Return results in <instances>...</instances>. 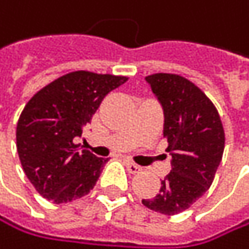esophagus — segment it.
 Listing matches in <instances>:
<instances>
[{
	"instance_id": "1",
	"label": "esophagus",
	"mask_w": 249,
	"mask_h": 249,
	"mask_svg": "<svg viewBox=\"0 0 249 249\" xmlns=\"http://www.w3.org/2000/svg\"><path fill=\"white\" fill-rule=\"evenodd\" d=\"M125 166H127V169H128V172L130 174H139L140 171H142V166H139V165H136L134 162H131L130 159H125Z\"/></svg>"
}]
</instances>
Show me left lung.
Returning a JSON list of instances; mask_svg holds the SVG:
<instances>
[{
    "label": "left lung",
    "instance_id": "8db88e82",
    "mask_svg": "<svg viewBox=\"0 0 249 249\" xmlns=\"http://www.w3.org/2000/svg\"><path fill=\"white\" fill-rule=\"evenodd\" d=\"M146 80L163 107L172 169L159 194L142 203L172 216L190 209L210 188L223 156L225 131L216 106L193 81L168 72Z\"/></svg>",
    "mask_w": 249,
    "mask_h": 249
}]
</instances>
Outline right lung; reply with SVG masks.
I'll list each match as a JSON object with an SVG mask.
<instances>
[{"mask_svg":"<svg viewBox=\"0 0 249 249\" xmlns=\"http://www.w3.org/2000/svg\"><path fill=\"white\" fill-rule=\"evenodd\" d=\"M128 80L124 75L72 71L46 84L26 103L17 122V153L36 191L61 204L93 190L107 159L77 150L75 140L105 96Z\"/></svg>","mask_w":249,"mask_h":249,"instance_id":"right-lung-1","label":"right lung"}]
</instances>
